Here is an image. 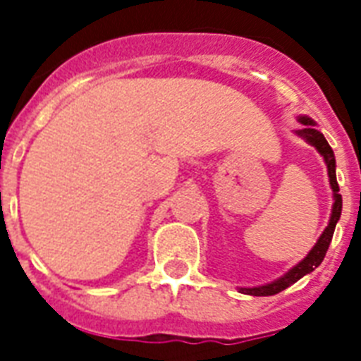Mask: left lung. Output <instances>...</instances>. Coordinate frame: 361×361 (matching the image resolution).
Here are the masks:
<instances>
[{"label": "left lung", "mask_w": 361, "mask_h": 361, "mask_svg": "<svg viewBox=\"0 0 361 361\" xmlns=\"http://www.w3.org/2000/svg\"><path fill=\"white\" fill-rule=\"evenodd\" d=\"M300 121L305 125V129L296 130L298 135L305 138V142H309L311 146L317 147V152L324 157L326 166H328V176H330V185L331 191H334V208H331V217L328 226L322 232V236L319 238V241L314 243V247L309 251V255L303 258L302 262L296 264L294 268L288 269L283 277L271 281L268 285L262 286H252V288H241L243 294H251V296H274V294H279L281 290H285L290 285H294L298 279H302L303 275L311 274L314 268H319L320 262L324 260L326 251L330 247V241L334 238V231H336V225L339 217H341V208H343V198L339 195V185H337L336 178V155H334V149L330 147L328 140L324 138V135L320 130L314 129V121L307 116H300Z\"/></svg>", "instance_id": "8db88e82"}]
</instances>
